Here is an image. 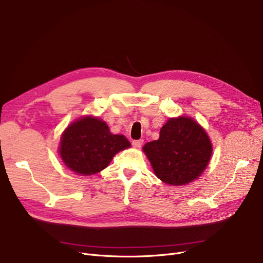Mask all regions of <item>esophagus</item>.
Masks as SVG:
<instances>
[{
  "instance_id": "esophagus-1",
  "label": "esophagus",
  "mask_w": 263,
  "mask_h": 263,
  "mask_svg": "<svg viewBox=\"0 0 263 263\" xmlns=\"http://www.w3.org/2000/svg\"><path fill=\"white\" fill-rule=\"evenodd\" d=\"M142 144H143V140H134V141H132V145L134 147H141Z\"/></svg>"
}]
</instances>
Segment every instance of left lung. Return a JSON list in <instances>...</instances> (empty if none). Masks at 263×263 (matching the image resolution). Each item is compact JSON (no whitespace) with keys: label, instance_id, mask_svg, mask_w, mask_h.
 I'll return each mask as SVG.
<instances>
[{"label":"left lung","instance_id":"obj_1","mask_svg":"<svg viewBox=\"0 0 263 263\" xmlns=\"http://www.w3.org/2000/svg\"><path fill=\"white\" fill-rule=\"evenodd\" d=\"M143 151L158 178L182 186L197 179L208 166L213 146L208 133L190 117L170 118L159 140L145 144Z\"/></svg>","mask_w":263,"mask_h":263}]
</instances>
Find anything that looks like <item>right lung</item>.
Here are the masks:
<instances>
[{"label": "right lung", "mask_w": 263, "mask_h": 263, "mask_svg": "<svg viewBox=\"0 0 263 263\" xmlns=\"http://www.w3.org/2000/svg\"><path fill=\"white\" fill-rule=\"evenodd\" d=\"M130 146L125 136L111 134L105 121L86 116L64 130L59 154L68 168L87 176L101 172L110 163L114 156Z\"/></svg>", "instance_id": "1"}]
</instances>
